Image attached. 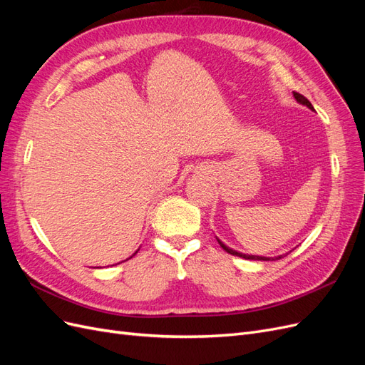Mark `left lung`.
Wrapping results in <instances>:
<instances>
[{
	"instance_id": "obj_1",
	"label": "left lung",
	"mask_w": 365,
	"mask_h": 365,
	"mask_svg": "<svg viewBox=\"0 0 365 365\" xmlns=\"http://www.w3.org/2000/svg\"><path fill=\"white\" fill-rule=\"evenodd\" d=\"M294 97L297 98V102H300V103H303V105H306L309 109H314V106H312V103L307 101V98L304 97V96H302L300 93H295L294 91ZM219 242V245L222 247L228 254H233V256H237V257H244V259H250V260H271L269 257H259V256H247V254H240V252H237V251H235V250H231V248H228V247H225L222 242L220 240H217ZM277 259H282V257H272V260H277Z\"/></svg>"
}]
</instances>
